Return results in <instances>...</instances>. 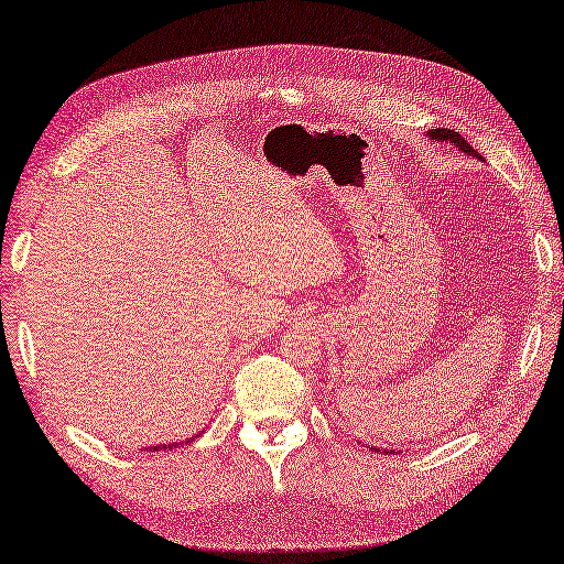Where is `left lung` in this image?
Segmentation results:
<instances>
[{"instance_id":"obj_1","label":"left lung","mask_w":564,"mask_h":564,"mask_svg":"<svg viewBox=\"0 0 564 564\" xmlns=\"http://www.w3.org/2000/svg\"><path fill=\"white\" fill-rule=\"evenodd\" d=\"M432 140H442V142H455L459 150L467 152V154H477L473 147H469V142L465 140V137H459L455 129H435V132H430ZM392 452V449H390Z\"/></svg>"}]
</instances>
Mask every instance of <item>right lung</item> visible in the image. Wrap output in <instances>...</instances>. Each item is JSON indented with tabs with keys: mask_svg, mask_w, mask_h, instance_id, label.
<instances>
[{
	"mask_svg": "<svg viewBox=\"0 0 564 564\" xmlns=\"http://www.w3.org/2000/svg\"><path fill=\"white\" fill-rule=\"evenodd\" d=\"M164 447H167V445H164ZM160 449H162V445H160V447H154V452H160Z\"/></svg>",
	"mask_w": 564,
	"mask_h": 564,
	"instance_id": "obj_1",
	"label": "right lung"
}]
</instances>
